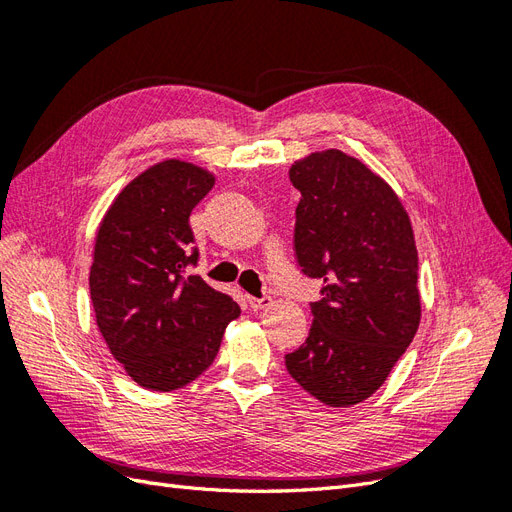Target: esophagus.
I'll use <instances>...</instances> for the list:
<instances>
[{
  "mask_svg": "<svg viewBox=\"0 0 512 512\" xmlns=\"http://www.w3.org/2000/svg\"><path fill=\"white\" fill-rule=\"evenodd\" d=\"M273 301H271V297H247V305H250L254 312L256 309H265V307H269Z\"/></svg>",
  "mask_w": 512,
  "mask_h": 512,
  "instance_id": "obj_1",
  "label": "esophagus"
}]
</instances>
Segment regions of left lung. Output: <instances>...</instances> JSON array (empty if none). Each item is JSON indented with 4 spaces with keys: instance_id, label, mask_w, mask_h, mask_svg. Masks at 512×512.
I'll list each match as a JSON object with an SVG mask.
<instances>
[{
    "instance_id": "left-lung-1",
    "label": "left lung",
    "mask_w": 512,
    "mask_h": 512,
    "mask_svg": "<svg viewBox=\"0 0 512 512\" xmlns=\"http://www.w3.org/2000/svg\"><path fill=\"white\" fill-rule=\"evenodd\" d=\"M288 177L301 192L294 256L324 286L286 369L322 404H359L384 384L421 322L412 224L391 185L344 151L312 153Z\"/></svg>"
}]
</instances>
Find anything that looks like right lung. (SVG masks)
<instances>
[{
	"instance_id": "right-lung-1",
	"label": "right lung",
	"mask_w": 512,
	"mask_h": 512,
	"mask_svg": "<svg viewBox=\"0 0 512 512\" xmlns=\"http://www.w3.org/2000/svg\"><path fill=\"white\" fill-rule=\"evenodd\" d=\"M213 175L166 160L130 181L98 228L89 292L98 329L128 376L151 391L196 380L239 316L228 294L196 267L190 213L213 188Z\"/></svg>"
}]
</instances>
